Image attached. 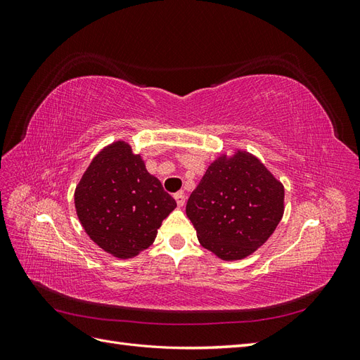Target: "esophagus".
<instances>
[{
    "label": "esophagus",
    "instance_id": "34e87169",
    "mask_svg": "<svg viewBox=\"0 0 360 360\" xmlns=\"http://www.w3.org/2000/svg\"><path fill=\"white\" fill-rule=\"evenodd\" d=\"M174 200H176L179 207H183L184 202H186V198H184V193L183 192H177L176 195H174Z\"/></svg>",
    "mask_w": 360,
    "mask_h": 360
}]
</instances>
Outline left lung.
Wrapping results in <instances>:
<instances>
[{"mask_svg": "<svg viewBox=\"0 0 360 360\" xmlns=\"http://www.w3.org/2000/svg\"><path fill=\"white\" fill-rule=\"evenodd\" d=\"M284 184L245 150L222 153L186 204L202 248L224 261L252 255L284 216Z\"/></svg>", "mask_w": 360, "mask_h": 360, "instance_id": "1", "label": "left lung"}]
</instances>
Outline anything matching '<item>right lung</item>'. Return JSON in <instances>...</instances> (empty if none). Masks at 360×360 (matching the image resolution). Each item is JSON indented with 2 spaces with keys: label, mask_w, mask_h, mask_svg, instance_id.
Segmentation results:
<instances>
[{
  "label": "right lung",
  "mask_w": 360,
  "mask_h": 360,
  "mask_svg": "<svg viewBox=\"0 0 360 360\" xmlns=\"http://www.w3.org/2000/svg\"><path fill=\"white\" fill-rule=\"evenodd\" d=\"M177 207L126 141L103 147L75 189V209L86 236L105 252L134 258L155 242Z\"/></svg>",
  "instance_id": "obj_1"
}]
</instances>
